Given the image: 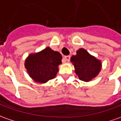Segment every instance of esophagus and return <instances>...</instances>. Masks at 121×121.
<instances>
[{
	"label": "esophagus",
	"mask_w": 121,
	"mask_h": 121,
	"mask_svg": "<svg viewBox=\"0 0 121 121\" xmlns=\"http://www.w3.org/2000/svg\"><path fill=\"white\" fill-rule=\"evenodd\" d=\"M65 59L67 62H69V61H70V56H69V55L65 56Z\"/></svg>",
	"instance_id": "esophagus-1"
}]
</instances>
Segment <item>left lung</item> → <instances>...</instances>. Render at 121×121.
Returning a JSON list of instances; mask_svg holds the SVG:
<instances>
[{
	"label": "left lung",
	"mask_w": 121,
	"mask_h": 121,
	"mask_svg": "<svg viewBox=\"0 0 121 121\" xmlns=\"http://www.w3.org/2000/svg\"><path fill=\"white\" fill-rule=\"evenodd\" d=\"M70 60L74 65L75 72L82 81H90L99 74L101 67L100 60L90 55L84 49L77 51L76 55L72 56Z\"/></svg>",
	"instance_id": "8db88e82"
}]
</instances>
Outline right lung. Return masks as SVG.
<instances>
[{"instance_id": "right-lung-1", "label": "right lung", "mask_w": 121, "mask_h": 121, "mask_svg": "<svg viewBox=\"0 0 121 121\" xmlns=\"http://www.w3.org/2000/svg\"><path fill=\"white\" fill-rule=\"evenodd\" d=\"M62 56L49 47L28 56L25 66L29 75L36 82L45 83L55 77L58 66L62 63Z\"/></svg>"}]
</instances>
